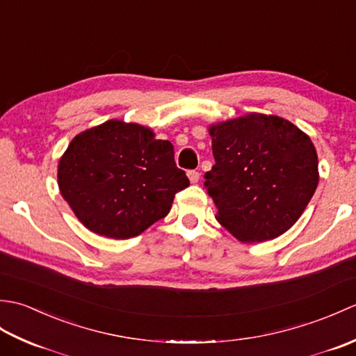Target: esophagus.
<instances>
[{"instance_id": "esophagus-1", "label": "esophagus", "mask_w": 356, "mask_h": 356, "mask_svg": "<svg viewBox=\"0 0 356 356\" xmlns=\"http://www.w3.org/2000/svg\"><path fill=\"white\" fill-rule=\"evenodd\" d=\"M188 179H190L191 184H197L200 179V174L197 171H188Z\"/></svg>"}]
</instances>
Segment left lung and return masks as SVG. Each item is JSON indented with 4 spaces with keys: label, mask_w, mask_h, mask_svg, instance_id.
Listing matches in <instances>:
<instances>
[{
    "label": "left lung",
    "mask_w": 356,
    "mask_h": 356,
    "mask_svg": "<svg viewBox=\"0 0 356 356\" xmlns=\"http://www.w3.org/2000/svg\"><path fill=\"white\" fill-rule=\"evenodd\" d=\"M208 131L216 163L205 186L217 222L243 243L291 229L318 186L311 138L287 119L263 113L211 124Z\"/></svg>",
    "instance_id": "1"
}]
</instances>
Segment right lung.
Instances as JSON below:
<instances>
[{
	"label": "right lung",
	"mask_w": 356,
	"mask_h": 356,
	"mask_svg": "<svg viewBox=\"0 0 356 356\" xmlns=\"http://www.w3.org/2000/svg\"><path fill=\"white\" fill-rule=\"evenodd\" d=\"M188 185L170 140L119 119L74 136L58 163L59 191L78 220L116 240L139 236L163 218Z\"/></svg>",
	"instance_id": "obj_1"
}]
</instances>
